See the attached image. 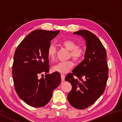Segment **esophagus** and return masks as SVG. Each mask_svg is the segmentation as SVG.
<instances>
[{"label":"esophagus","instance_id":"34e87169","mask_svg":"<svg viewBox=\"0 0 122 122\" xmlns=\"http://www.w3.org/2000/svg\"><path fill=\"white\" fill-rule=\"evenodd\" d=\"M61 81H64L65 80V75L63 74H61Z\"/></svg>","mask_w":122,"mask_h":122}]
</instances>
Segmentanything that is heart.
I'll list each match as a JSON object with an SVG mask.
<instances>
[{"mask_svg": "<svg viewBox=\"0 0 122 122\" xmlns=\"http://www.w3.org/2000/svg\"><path fill=\"white\" fill-rule=\"evenodd\" d=\"M61 45L67 50H70L69 56L76 62H79L83 60L85 55V49L81 46H77L76 42L71 39H66L61 42ZM56 55V48L55 45L50 44L47 49V56L50 61L55 59ZM74 66L72 61L68 60L59 62L52 66V69L55 72L65 73L72 69Z\"/></svg>", "mask_w": 122, "mask_h": 122, "instance_id": "obj_1", "label": "heart"}]
</instances>
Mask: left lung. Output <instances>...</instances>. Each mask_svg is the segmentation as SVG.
<instances>
[{
    "mask_svg": "<svg viewBox=\"0 0 122 122\" xmlns=\"http://www.w3.org/2000/svg\"><path fill=\"white\" fill-rule=\"evenodd\" d=\"M74 34L85 38L86 50L83 61L65 78L72 86L67 98L75 108L84 109L94 103L103 94L108 78L109 68L105 48L94 34L80 30Z\"/></svg>",
    "mask_w": 122,
    "mask_h": 122,
    "instance_id": "obj_1",
    "label": "left lung"
}]
</instances>
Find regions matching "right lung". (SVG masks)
I'll use <instances>...</instances> for the list:
<instances>
[{"mask_svg": "<svg viewBox=\"0 0 122 122\" xmlns=\"http://www.w3.org/2000/svg\"><path fill=\"white\" fill-rule=\"evenodd\" d=\"M59 33V30H33L15 51L12 65L15 89L19 97L31 107L46 105L53 90L61 83L59 72L47 74L49 71L47 49ZM44 74H46L45 78Z\"/></svg>", "mask_w": 122, "mask_h": 122, "instance_id": "right-lung-1", "label": "right lung"}]
</instances>
